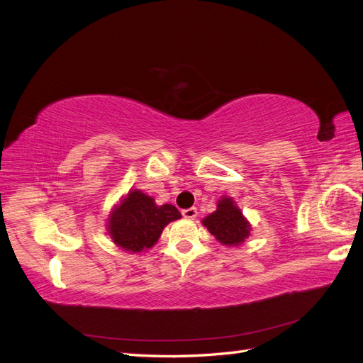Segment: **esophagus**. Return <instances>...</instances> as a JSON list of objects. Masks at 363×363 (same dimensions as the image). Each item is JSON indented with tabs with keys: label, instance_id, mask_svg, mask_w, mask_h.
<instances>
[{
	"label": "esophagus",
	"instance_id": "1",
	"mask_svg": "<svg viewBox=\"0 0 363 363\" xmlns=\"http://www.w3.org/2000/svg\"><path fill=\"white\" fill-rule=\"evenodd\" d=\"M182 215L186 219H195L196 215H199V211H196V207H189V208H184V211L182 212Z\"/></svg>",
	"mask_w": 363,
	"mask_h": 363
}]
</instances>
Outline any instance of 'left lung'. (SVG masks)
<instances>
[{"label":"left lung","mask_w":363,"mask_h":363,"mask_svg":"<svg viewBox=\"0 0 363 363\" xmlns=\"http://www.w3.org/2000/svg\"><path fill=\"white\" fill-rule=\"evenodd\" d=\"M201 224L225 247H239L251 233V224L244 216L232 196H221L216 203V211L203 218Z\"/></svg>","instance_id":"8db88e82"}]
</instances>
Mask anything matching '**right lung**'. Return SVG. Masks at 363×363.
<instances>
[{"label": "right lung", "instance_id": "1", "mask_svg": "<svg viewBox=\"0 0 363 363\" xmlns=\"http://www.w3.org/2000/svg\"><path fill=\"white\" fill-rule=\"evenodd\" d=\"M180 218L175 206H157L152 196L131 189L108 213L107 233L116 247L135 255L155 247L163 228Z\"/></svg>", "mask_w": 363, "mask_h": 363}]
</instances>
